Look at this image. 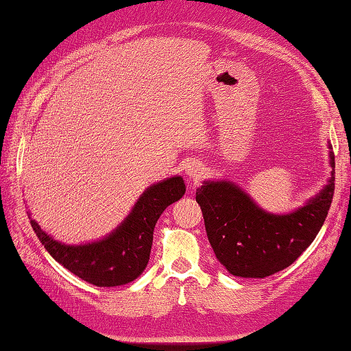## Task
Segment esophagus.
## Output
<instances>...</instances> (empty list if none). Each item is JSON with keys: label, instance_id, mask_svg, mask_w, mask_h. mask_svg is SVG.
I'll return each instance as SVG.
<instances>
[{"label": "esophagus", "instance_id": "obj_1", "mask_svg": "<svg viewBox=\"0 0 351 351\" xmlns=\"http://www.w3.org/2000/svg\"><path fill=\"white\" fill-rule=\"evenodd\" d=\"M204 166H202L199 162L195 160H191L185 165V174L189 177L191 180H199L202 176H204Z\"/></svg>", "mask_w": 351, "mask_h": 351}]
</instances>
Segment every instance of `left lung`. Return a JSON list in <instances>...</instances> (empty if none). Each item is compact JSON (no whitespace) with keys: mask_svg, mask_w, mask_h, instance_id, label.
Instances as JSON below:
<instances>
[{"mask_svg":"<svg viewBox=\"0 0 351 351\" xmlns=\"http://www.w3.org/2000/svg\"><path fill=\"white\" fill-rule=\"evenodd\" d=\"M331 177L315 197L288 214H273L256 204L231 180H208L197 188L205 228L217 261L237 278L263 279L282 271L315 241L335 194V156Z\"/></svg>","mask_w":351,"mask_h":351,"instance_id":"obj_1","label":"left lung"}]
</instances>
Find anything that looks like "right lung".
Wrapping results in <instances>:
<instances>
[{"instance_id": "obj_1", "label": "right lung", "mask_w": 351, "mask_h": 351, "mask_svg": "<svg viewBox=\"0 0 351 351\" xmlns=\"http://www.w3.org/2000/svg\"><path fill=\"white\" fill-rule=\"evenodd\" d=\"M186 191L180 176L154 183L135 202L128 217L100 241L67 245L55 241L30 217V225L47 253L66 269L95 287H120L145 271L158 217Z\"/></svg>"}]
</instances>
